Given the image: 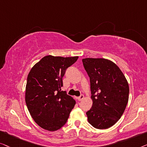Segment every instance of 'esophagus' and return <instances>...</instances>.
Listing matches in <instances>:
<instances>
[{
	"label": "esophagus",
	"mask_w": 147,
	"mask_h": 147,
	"mask_svg": "<svg viewBox=\"0 0 147 147\" xmlns=\"http://www.w3.org/2000/svg\"><path fill=\"white\" fill-rule=\"evenodd\" d=\"M83 98H84V95H83V94H81L80 96H78V98H77V99H78V100H79V101H81Z\"/></svg>",
	"instance_id": "1"
}]
</instances>
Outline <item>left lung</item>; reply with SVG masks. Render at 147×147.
<instances>
[{"label":"left lung","mask_w":147,"mask_h":147,"mask_svg":"<svg viewBox=\"0 0 147 147\" xmlns=\"http://www.w3.org/2000/svg\"><path fill=\"white\" fill-rule=\"evenodd\" d=\"M90 78L92 107L88 121L98 129L110 128L120 119L129 100V87L121 69L105 59H82Z\"/></svg>","instance_id":"left-lung-1"}]
</instances>
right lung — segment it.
<instances>
[{
  "instance_id": "right-lung-1",
  "label": "right lung",
  "mask_w": 147,
  "mask_h": 147,
  "mask_svg": "<svg viewBox=\"0 0 147 147\" xmlns=\"http://www.w3.org/2000/svg\"><path fill=\"white\" fill-rule=\"evenodd\" d=\"M78 57H43L27 77L25 101L30 115L41 128L57 131L67 123L75 100L61 90L66 70Z\"/></svg>"
}]
</instances>
